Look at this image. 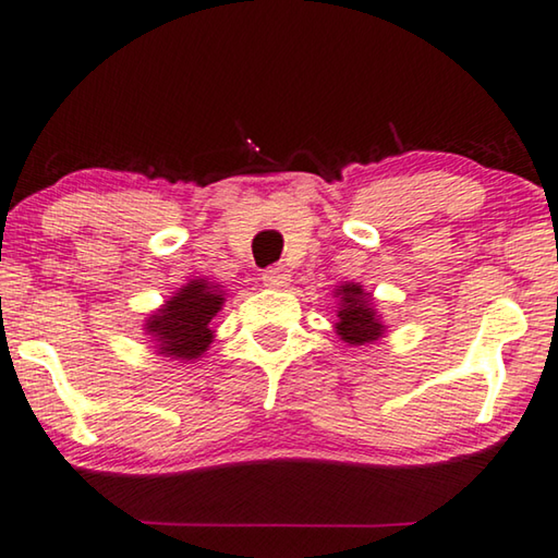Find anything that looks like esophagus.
I'll return each mask as SVG.
<instances>
[{
  "label": "esophagus",
  "instance_id": "obj_1",
  "mask_svg": "<svg viewBox=\"0 0 558 558\" xmlns=\"http://www.w3.org/2000/svg\"><path fill=\"white\" fill-rule=\"evenodd\" d=\"M262 281L271 289H284L289 284V271L284 267H269L262 271Z\"/></svg>",
  "mask_w": 558,
  "mask_h": 558
}]
</instances>
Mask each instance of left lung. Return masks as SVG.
<instances>
[{
  "instance_id": "1",
  "label": "left lung",
  "mask_w": 558,
  "mask_h": 558,
  "mask_svg": "<svg viewBox=\"0 0 558 558\" xmlns=\"http://www.w3.org/2000/svg\"><path fill=\"white\" fill-rule=\"evenodd\" d=\"M337 294H341V304H339V324H337V333L349 344L362 347L368 344V341H376L384 333V327L376 319L374 308L368 306L364 299L362 287L356 284H344L337 289Z\"/></svg>"
}]
</instances>
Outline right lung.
Here are the masks:
<instances>
[{
  "mask_svg": "<svg viewBox=\"0 0 558 558\" xmlns=\"http://www.w3.org/2000/svg\"><path fill=\"white\" fill-rule=\"evenodd\" d=\"M225 304L219 287L194 279L179 294L154 314L147 329L157 337L161 354L179 359H196L211 344L214 331L209 322Z\"/></svg>",
  "mask_w": 558,
  "mask_h": 558,
  "instance_id": "obj_1",
  "label": "right lung"
}]
</instances>
